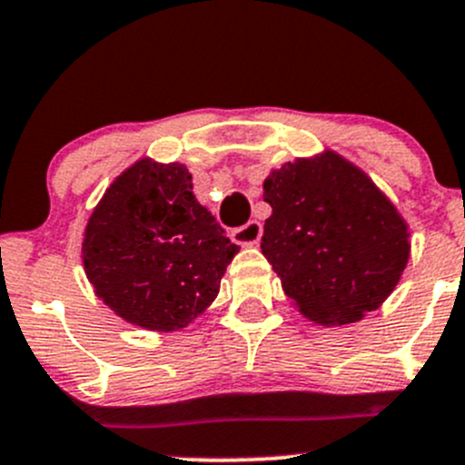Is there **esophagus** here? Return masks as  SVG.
Listing matches in <instances>:
<instances>
[{
  "instance_id": "1",
  "label": "esophagus",
  "mask_w": 465,
  "mask_h": 465,
  "mask_svg": "<svg viewBox=\"0 0 465 465\" xmlns=\"http://www.w3.org/2000/svg\"><path fill=\"white\" fill-rule=\"evenodd\" d=\"M262 236V227L259 220H250L247 224H242V227L233 229V241L238 242V245H256V242L261 241Z\"/></svg>"
}]
</instances>
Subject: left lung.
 Masks as SVG:
<instances>
[{"mask_svg":"<svg viewBox=\"0 0 465 465\" xmlns=\"http://www.w3.org/2000/svg\"><path fill=\"white\" fill-rule=\"evenodd\" d=\"M262 256L302 315L344 326L376 311L410 259L407 223L387 195L332 150L272 171Z\"/></svg>","mask_w":465,"mask_h":465,"instance_id":"obj_1","label":"left lung"}]
</instances>
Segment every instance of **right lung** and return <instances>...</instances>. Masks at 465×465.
I'll return each mask as SVG.
<instances>
[{"instance_id":"obj_1","label":"right lung","mask_w":465,"mask_h":465,"mask_svg":"<svg viewBox=\"0 0 465 465\" xmlns=\"http://www.w3.org/2000/svg\"><path fill=\"white\" fill-rule=\"evenodd\" d=\"M238 245L195 200L184 163L142 159L89 215L83 262L98 297L125 322L177 331L218 297Z\"/></svg>"}]
</instances>
